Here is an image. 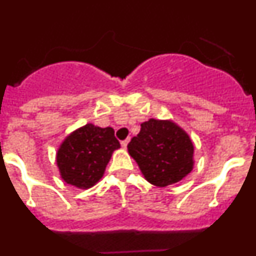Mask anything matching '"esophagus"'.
I'll return each mask as SVG.
<instances>
[{
  "label": "esophagus",
  "mask_w": 256,
  "mask_h": 256,
  "mask_svg": "<svg viewBox=\"0 0 256 256\" xmlns=\"http://www.w3.org/2000/svg\"><path fill=\"white\" fill-rule=\"evenodd\" d=\"M128 144H130V140H126V141L122 142V146H123L124 148H126V146H128Z\"/></svg>",
  "instance_id": "34e87169"
}]
</instances>
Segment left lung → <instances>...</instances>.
<instances>
[{
    "mask_svg": "<svg viewBox=\"0 0 256 256\" xmlns=\"http://www.w3.org/2000/svg\"><path fill=\"white\" fill-rule=\"evenodd\" d=\"M144 180L158 187L180 182L194 169L195 148L188 133L173 120L148 119L128 144Z\"/></svg>",
    "mask_w": 256,
    "mask_h": 256,
    "instance_id": "1",
    "label": "left lung"
}]
</instances>
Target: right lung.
Masks as SVG:
<instances>
[{"instance_id": "add662e5", "label": "right lung", "mask_w": 256, "mask_h": 256, "mask_svg": "<svg viewBox=\"0 0 256 256\" xmlns=\"http://www.w3.org/2000/svg\"><path fill=\"white\" fill-rule=\"evenodd\" d=\"M120 144L112 126L87 123L68 134L56 152L61 180L76 188H91L104 177L106 165Z\"/></svg>"}]
</instances>
